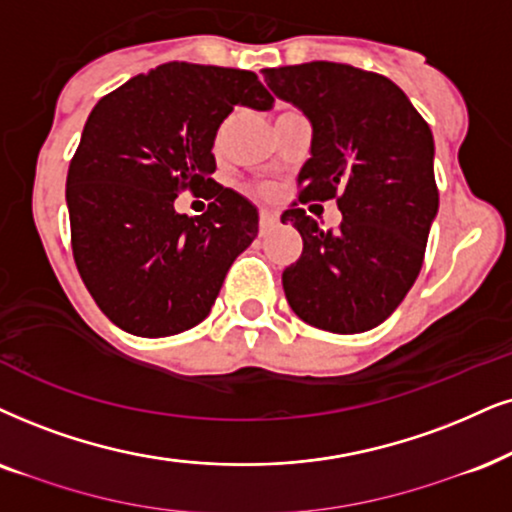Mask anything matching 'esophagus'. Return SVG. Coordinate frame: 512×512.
<instances>
[{"label": "esophagus", "mask_w": 512, "mask_h": 512, "mask_svg": "<svg viewBox=\"0 0 512 512\" xmlns=\"http://www.w3.org/2000/svg\"><path fill=\"white\" fill-rule=\"evenodd\" d=\"M276 224H278V217L274 215V212H269V210H262L260 212V229H262V234H264V231L274 229Z\"/></svg>", "instance_id": "34e87169"}]
</instances>
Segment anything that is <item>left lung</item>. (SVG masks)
I'll use <instances>...</instances> for the list:
<instances>
[{
  "mask_svg": "<svg viewBox=\"0 0 512 512\" xmlns=\"http://www.w3.org/2000/svg\"><path fill=\"white\" fill-rule=\"evenodd\" d=\"M262 73L278 99L312 122L300 196L281 215L302 236L300 260L283 271L288 304L321 331H371L399 307L423 267L439 208L428 122L392 80L347 63ZM331 197L343 222L326 232L301 205Z\"/></svg>",
  "mask_w": 512,
  "mask_h": 512,
  "instance_id": "left-lung-1",
  "label": "left lung"
}]
</instances>
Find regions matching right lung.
I'll return each instance as SVG.
<instances>
[{
    "label": "right lung",
    "instance_id": "1",
    "mask_svg": "<svg viewBox=\"0 0 512 512\" xmlns=\"http://www.w3.org/2000/svg\"><path fill=\"white\" fill-rule=\"evenodd\" d=\"M271 103L250 70L172 61L89 113L68 167L70 241L84 286L122 331L165 338L210 314L260 222L248 198L212 179V146L234 106ZM181 190L210 199L209 212L179 216Z\"/></svg>",
    "mask_w": 512,
    "mask_h": 512
}]
</instances>
